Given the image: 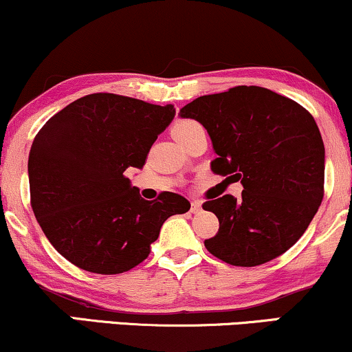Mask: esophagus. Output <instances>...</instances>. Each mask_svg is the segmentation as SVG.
<instances>
[{
    "mask_svg": "<svg viewBox=\"0 0 352 352\" xmlns=\"http://www.w3.org/2000/svg\"><path fill=\"white\" fill-rule=\"evenodd\" d=\"M201 211V201H191V208H190V212H193V214H198V212Z\"/></svg>",
    "mask_w": 352,
    "mask_h": 352,
    "instance_id": "1",
    "label": "esophagus"
}]
</instances>
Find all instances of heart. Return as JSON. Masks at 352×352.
Wrapping results in <instances>:
<instances>
[{"label": "heart", "mask_w": 352, "mask_h": 352, "mask_svg": "<svg viewBox=\"0 0 352 352\" xmlns=\"http://www.w3.org/2000/svg\"><path fill=\"white\" fill-rule=\"evenodd\" d=\"M199 128H203V126L198 122H195V120H180V122H177L175 124H173L172 135L177 141H179V143H182L186 136H190L191 133L199 130Z\"/></svg>", "instance_id": "heart-1"}]
</instances>
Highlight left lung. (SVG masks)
Segmentation results:
<instances>
[{"instance_id": "1", "label": "left lung", "mask_w": 352, "mask_h": 352, "mask_svg": "<svg viewBox=\"0 0 352 352\" xmlns=\"http://www.w3.org/2000/svg\"><path fill=\"white\" fill-rule=\"evenodd\" d=\"M180 117L206 128L217 157L211 170L240 180L242 197L209 199L219 219L204 240L211 255L234 266H258L302 237L323 199L324 146L304 107L258 86L201 96ZM226 179V180H228Z\"/></svg>"}]
</instances>
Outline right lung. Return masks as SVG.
Instances as JSON below:
<instances>
[{
	"instance_id": "obj_1",
	"label": "right lung",
	"mask_w": 352,
	"mask_h": 352,
	"mask_svg": "<svg viewBox=\"0 0 352 352\" xmlns=\"http://www.w3.org/2000/svg\"><path fill=\"white\" fill-rule=\"evenodd\" d=\"M173 117L170 104L99 92L71 102L37 133L28 166L30 204L55 250L78 268L130 271L148 258L166 219L190 209L170 191L141 198L124 175L143 168Z\"/></svg>"
}]
</instances>
